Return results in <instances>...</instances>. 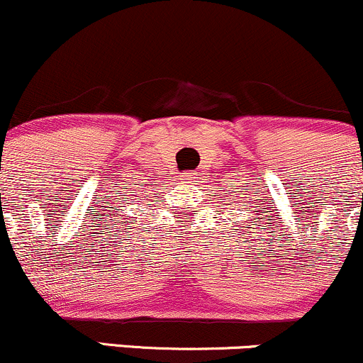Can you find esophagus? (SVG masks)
<instances>
[{"instance_id":"1","label":"esophagus","mask_w":363,"mask_h":363,"mask_svg":"<svg viewBox=\"0 0 363 363\" xmlns=\"http://www.w3.org/2000/svg\"><path fill=\"white\" fill-rule=\"evenodd\" d=\"M195 180H197V174L192 173V171L182 174V185L185 186V189H192V186H195Z\"/></svg>"}]
</instances>
